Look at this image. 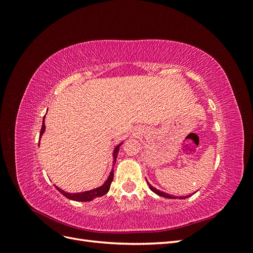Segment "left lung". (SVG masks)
Listing matches in <instances>:
<instances>
[{"label":"left lung","instance_id":"left-lung-1","mask_svg":"<svg viewBox=\"0 0 253 253\" xmlns=\"http://www.w3.org/2000/svg\"><path fill=\"white\" fill-rule=\"evenodd\" d=\"M148 181V180H147ZM148 185H149V187H150V189L153 191V192L154 193H156L157 195H159V196H164V197H166V198H177V196H174V195H170V194H168V193H166V192H163V191H160V190H157V189H155L154 187H152L150 183L148 182ZM190 195H188V196H185V197H181V196H179L178 198H180V200H182V198H187V197H189Z\"/></svg>","mask_w":253,"mask_h":253}]
</instances>
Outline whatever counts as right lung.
<instances>
[{"instance_id": "1", "label": "right lung", "mask_w": 253, "mask_h": 253, "mask_svg": "<svg viewBox=\"0 0 253 253\" xmlns=\"http://www.w3.org/2000/svg\"><path fill=\"white\" fill-rule=\"evenodd\" d=\"M44 119H45V116H44L43 122H42V127H41V132H40V138H41V136L45 132ZM121 144H122V142L119 143L118 145H116V148H115V150H114V153H113V157H114L113 165H115V163H116V158H117V154H118V151H119V147H120ZM113 178H114V169H112V171L110 173V176L108 177V179L105 180V182L103 183L102 186L98 187L96 189H93V190H89V191H84V192H79V193H68V192H65V191H63L62 189H60L57 186H55V187H56V189L59 191L61 194L64 195L67 198H70V200H72V201H76V202H90V201H93L94 198L100 197V196H102V195H104V194H106V193L109 192L110 187H111V183L113 181Z\"/></svg>"}]
</instances>
